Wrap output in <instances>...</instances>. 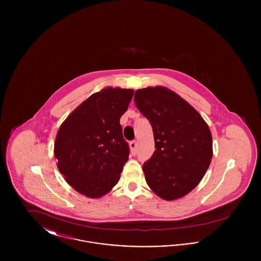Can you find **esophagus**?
Wrapping results in <instances>:
<instances>
[{"instance_id":"1","label":"esophagus","mask_w":261,"mask_h":261,"mask_svg":"<svg viewBox=\"0 0 261 261\" xmlns=\"http://www.w3.org/2000/svg\"><path fill=\"white\" fill-rule=\"evenodd\" d=\"M129 145H130V149H131L132 154L135 155L137 153V147H138V144H137L136 141H131Z\"/></svg>"}]
</instances>
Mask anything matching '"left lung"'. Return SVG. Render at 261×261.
Masks as SVG:
<instances>
[{
  "instance_id": "8db88e82",
  "label": "left lung",
  "mask_w": 261,
  "mask_h": 261,
  "mask_svg": "<svg viewBox=\"0 0 261 261\" xmlns=\"http://www.w3.org/2000/svg\"><path fill=\"white\" fill-rule=\"evenodd\" d=\"M134 100L154 138L155 150L143 165L147 184L162 199H179L199 184L211 164V130L199 112L167 88L137 90Z\"/></svg>"
}]
</instances>
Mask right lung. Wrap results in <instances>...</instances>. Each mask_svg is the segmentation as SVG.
<instances>
[{
  "instance_id": "right-lung-1",
  "label": "right lung",
  "mask_w": 261,
  "mask_h": 261,
  "mask_svg": "<svg viewBox=\"0 0 261 261\" xmlns=\"http://www.w3.org/2000/svg\"><path fill=\"white\" fill-rule=\"evenodd\" d=\"M133 93L105 88L76 108L58 131L54 150L58 168L86 197L99 198L119 181L130 152L119 121Z\"/></svg>"
}]
</instances>
